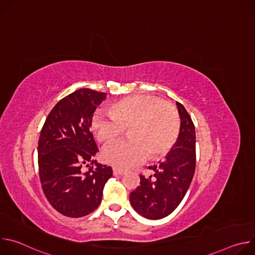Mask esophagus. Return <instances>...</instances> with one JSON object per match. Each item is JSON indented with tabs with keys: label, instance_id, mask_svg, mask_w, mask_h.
I'll list each match as a JSON object with an SVG mask.
<instances>
[{
	"label": "esophagus",
	"instance_id": "esophagus-1",
	"mask_svg": "<svg viewBox=\"0 0 255 255\" xmlns=\"http://www.w3.org/2000/svg\"><path fill=\"white\" fill-rule=\"evenodd\" d=\"M113 173L115 174V175H117V174H124L125 173V170H123V169H121V168H118V167H113Z\"/></svg>",
	"mask_w": 255,
	"mask_h": 255
}]
</instances>
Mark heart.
I'll list each match as a JSON object with an SVG mask.
<instances>
[{"label":"heart","mask_w":255,"mask_h":255,"mask_svg":"<svg viewBox=\"0 0 255 255\" xmlns=\"http://www.w3.org/2000/svg\"><path fill=\"white\" fill-rule=\"evenodd\" d=\"M180 121L175 108L151 95H134L113 103L108 110L97 111L92 118L95 137L112 142L129 128L125 141L115 142L104 150L106 162L120 168L142 163L147 157L166 153L178 136Z\"/></svg>","instance_id":"obj_1"}]
</instances>
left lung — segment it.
Wrapping results in <instances>:
<instances>
[{
  "mask_svg": "<svg viewBox=\"0 0 255 255\" xmlns=\"http://www.w3.org/2000/svg\"><path fill=\"white\" fill-rule=\"evenodd\" d=\"M180 129L176 142L165 159L148 168V177L140 174V186L130 194L133 209L144 218L161 219L183 201L196 169V131L185 107L176 103Z\"/></svg>",
  "mask_w": 255,
  "mask_h": 255,
  "instance_id": "1",
  "label": "left lung"
}]
</instances>
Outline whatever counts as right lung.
I'll return each mask as SVG.
<instances>
[{
  "label": "right lung",
  "mask_w": 255,
  "mask_h": 255,
  "mask_svg": "<svg viewBox=\"0 0 255 255\" xmlns=\"http://www.w3.org/2000/svg\"><path fill=\"white\" fill-rule=\"evenodd\" d=\"M106 94L81 89L61 99L48 114L38 141V166L42 190L60 214L80 218L101 204L111 166L94 159L99 151L92 118ZM88 169L86 171L85 167Z\"/></svg>",
  "instance_id": "right-lung-1"
}]
</instances>
